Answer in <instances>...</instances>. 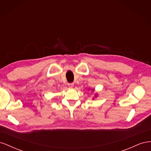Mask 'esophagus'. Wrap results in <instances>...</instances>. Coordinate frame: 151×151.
Returning <instances> with one entry per match:
<instances>
[{"label":"esophagus","mask_w":151,"mask_h":151,"mask_svg":"<svg viewBox=\"0 0 151 151\" xmlns=\"http://www.w3.org/2000/svg\"><path fill=\"white\" fill-rule=\"evenodd\" d=\"M68 87H69L70 88H72L73 87H74V83H68Z\"/></svg>","instance_id":"esophagus-1"}]
</instances>
